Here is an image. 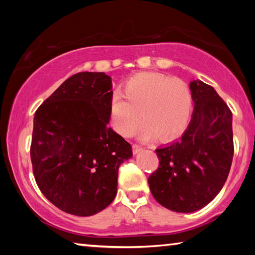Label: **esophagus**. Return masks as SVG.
Masks as SVG:
<instances>
[{
  "instance_id": "34e87169",
  "label": "esophagus",
  "mask_w": 255,
  "mask_h": 255,
  "mask_svg": "<svg viewBox=\"0 0 255 255\" xmlns=\"http://www.w3.org/2000/svg\"><path fill=\"white\" fill-rule=\"evenodd\" d=\"M140 150H141V146L140 145H138V144H133L132 145V152H133V154L139 153Z\"/></svg>"
}]
</instances>
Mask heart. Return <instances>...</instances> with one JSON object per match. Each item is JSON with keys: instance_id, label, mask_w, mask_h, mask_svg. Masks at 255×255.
Listing matches in <instances>:
<instances>
[{"instance_id": "b5f03b06", "label": "heart", "mask_w": 255, "mask_h": 255, "mask_svg": "<svg viewBox=\"0 0 255 255\" xmlns=\"http://www.w3.org/2000/svg\"><path fill=\"white\" fill-rule=\"evenodd\" d=\"M122 95L115 94L109 105L112 127L130 137L141 122L140 138L169 140L188 126L192 94L184 81L162 73H139L125 82ZM141 115H139V114Z\"/></svg>"}]
</instances>
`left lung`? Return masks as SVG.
I'll return each mask as SVG.
<instances>
[{"label": "left lung", "instance_id": "left-lung-1", "mask_svg": "<svg viewBox=\"0 0 255 255\" xmlns=\"http://www.w3.org/2000/svg\"><path fill=\"white\" fill-rule=\"evenodd\" d=\"M195 102L192 118L180 139L155 149L158 167L148 178L159 205L176 213H192L218 195L230 173L232 111L213 86L190 83Z\"/></svg>", "mask_w": 255, "mask_h": 255}]
</instances>
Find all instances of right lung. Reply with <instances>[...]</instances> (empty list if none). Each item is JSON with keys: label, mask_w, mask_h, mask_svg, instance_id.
Returning <instances> with one entry per match:
<instances>
[{"label": "right lung", "mask_w": 255, "mask_h": 255, "mask_svg": "<svg viewBox=\"0 0 255 255\" xmlns=\"http://www.w3.org/2000/svg\"><path fill=\"white\" fill-rule=\"evenodd\" d=\"M111 79L105 73L72 75L33 118L30 156L47 199L75 216H92L117 195L120 164L131 145L108 127Z\"/></svg>", "instance_id": "1"}]
</instances>
